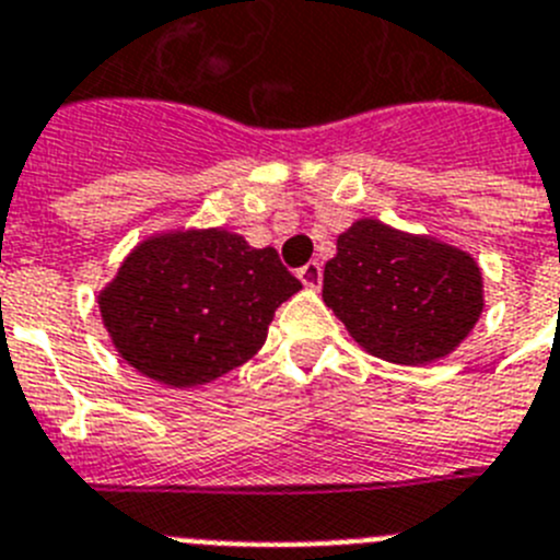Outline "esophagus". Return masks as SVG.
<instances>
[{"instance_id": "34e87169", "label": "esophagus", "mask_w": 560, "mask_h": 560, "mask_svg": "<svg viewBox=\"0 0 560 560\" xmlns=\"http://www.w3.org/2000/svg\"><path fill=\"white\" fill-rule=\"evenodd\" d=\"M299 279H301V284L310 287V290H317V287H320V281H324V270H320V265H317V261H310V265H304V268L299 270Z\"/></svg>"}]
</instances>
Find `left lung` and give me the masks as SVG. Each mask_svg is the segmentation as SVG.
<instances>
[{
	"mask_svg": "<svg viewBox=\"0 0 560 560\" xmlns=\"http://www.w3.org/2000/svg\"><path fill=\"white\" fill-rule=\"evenodd\" d=\"M324 301L368 354L396 365L452 354L486 306L475 256L371 218L337 236Z\"/></svg>",
	"mask_w": 560,
	"mask_h": 560,
	"instance_id": "left-lung-1",
	"label": "left lung"
}]
</instances>
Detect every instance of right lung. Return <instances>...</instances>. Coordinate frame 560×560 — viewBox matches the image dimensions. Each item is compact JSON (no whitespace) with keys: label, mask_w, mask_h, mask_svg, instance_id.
Instances as JSON below:
<instances>
[{"label":"right lung","mask_w":560,"mask_h":560,"mask_svg":"<svg viewBox=\"0 0 560 560\" xmlns=\"http://www.w3.org/2000/svg\"><path fill=\"white\" fill-rule=\"evenodd\" d=\"M299 290L273 248H250L225 229H178L136 245L97 304L130 368L161 385L198 387L248 362Z\"/></svg>","instance_id":"add662e5"}]
</instances>
